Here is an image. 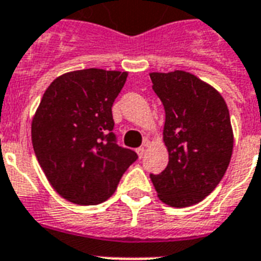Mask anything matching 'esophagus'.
Listing matches in <instances>:
<instances>
[{"label":"esophagus","mask_w":261,"mask_h":261,"mask_svg":"<svg viewBox=\"0 0 261 261\" xmlns=\"http://www.w3.org/2000/svg\"><path fill=\"white\" fill-rule=\"evenodd\" d=\"M145 150H146V149H145V146H141L137 149V154H138L139 159H142L143 155H145Z\"/></svg>","instance_id":"1"}]
</instances>
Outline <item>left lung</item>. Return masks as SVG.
<instances>
[{
    "label": "left lung",
    "instance_id": "8db88e82",
    "mask_svg": "<svg viewBox=\"0 0 261 261\" xmlns=\"http://www.w3.org/2000/svg\"><path fill=\"white\" fill-rule=\"evenodd\" d=\"M165 110L169 163L150 174L159 198L172 207L196 204L222 180L233 151L230 115L218 90L182 70L150 73Z\"/></svg>",
    "mask_w": 261,
    "mask_h": 261
}]
</instances>
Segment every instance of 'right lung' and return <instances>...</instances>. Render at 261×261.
Segmentation results:
<instances>
[{"mask_svg":"<svg viewBox=\"0 0 261 261\" xmlns=\"http://www.w3.org/2000/svg\"><path fill=\"white\" fill-rule=\"evenodd\" d=\"M127 71L85 69L59 75L43 94L32 119V145L47 180L80 206L104 202L138 159L119 146L112 104Z\"/></svg>","mask_w":261,"mask_h":261,"instance_id":"1","label":"right lung"}]
</instances>
